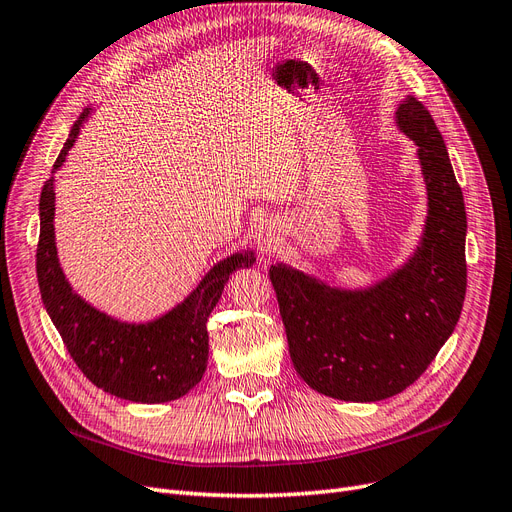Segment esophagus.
<instances>
[{
	"label": "esophagus",
	"instance_id": "34e87169",
	"mask_svg": "<svg viewBox=\"0 0 512 512\" xmlns=\"http://www.w3.org/2000/svg\"><path fill=\"white\" fill-rule=\"evenodd\" d=\"M255 242H257V249L261 253H274L276 246L280 244V234H278V227L274 221H261L257 225V232H255Z\"/></svg>",
	"mask_w": 512,
	"mask_h": 512
}]
</instances>
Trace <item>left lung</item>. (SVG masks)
I'll list each match as a JSON object with an SVG mask.
<instances>
[{
	"label": "left lung",
	"instance_id": "1",
	"mask_svg": "<svg viewBox=\"0 0 512 512\" xmlns=\"http://www.w3.org/2000/svg\"><path fill=\"white\" fill-rule=\"evenodd\" d=\"M396 124L418 145L428 194L413 257L365 291L329 287L285 263L270 268L295 371L339 401L373 403L411 386L456 329L466 295V208L445 141L413 97Z\"/></svg>",
	"mask_w": 512,
	"mask_h": 512
}]
</instances>
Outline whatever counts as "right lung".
<instances>
[{
	"label": "right lung",
	"mask_w": 512,
	"mask_h": 512,
	"mask_svg": "<svg viewBox=\"0 0 512 512\" xmlns=\"http://www.w3.org/2000/svg\"><path fill=\"white\" fill-rule=\"evenodd\" d=\"M90 109L71 126L52 173L80 135ZM255 263L253 251L236 253L219 261L196 291L177 308L143 325L120 323L73 293L56 257L54 244V177L44 183L40 198V242L35 268L44 308L61 333L73 363L88 380L124 401L166 403L181 399L206 371L208 331L206 320L221 297L225 282L238 268Z\"/></svg>",
	"instance_id": "1"
}]
</instances>
